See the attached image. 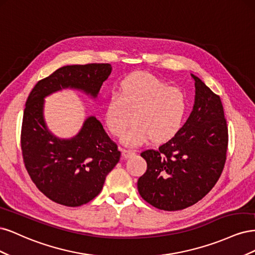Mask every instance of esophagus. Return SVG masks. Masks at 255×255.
I'll return each instance as SVG.
<instances>
[{
	"instance_id": "esophagus-1",
	"label": "esophagus",
	"mask_w": 255,
	"mask_h": 255,
	"mask_svg": "<svg viewBox=\"0 0 255 255\" xmlns=\"http://www.w3.org/2000/svg\"><path fill=\"white\" fill-rule=\"evenodd\" d=\"M133 155H135V151H132V150H127V149H122V156L125 157V158L132 157Z\"/></svg>"
}]
</instances>
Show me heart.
Instances as JSON below:
<instances>
[{
    "label": "heart",
    "mask_w": 255,
    "mask_h": 255,
    "mask_svg": "<svg viewBox=\"0 0 255 255\" xmlns=\"http://www.w3.org/2000/svg\"><path fill=\"white\" fill-rule=\"evenodd\" d=\"M188 109L184 92L148 72H133L123 78L118 94L105 103V125L114 136H121L130 120L134 125L122 142L137 146L151 139L165 143L180 132Z\"/></svg>",
    "instance_id": "1"
}]
</instances>
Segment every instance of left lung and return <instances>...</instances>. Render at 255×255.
Segmentation results:
<instances>
[{
	"instance_id": "obj_1",
	"label": "left lung",
	"mask_w": 255,
	"mask_h": 255,
	"mask_svg": "<svg viewBox=\"0 0 255 255\" xmlns=\"http://www.w3.org/2000/svg\"><path fill=\"white\" fill-rule=\"evenodd\" d=\"M194 109L180 132L141 157L146 171L137 188L144 201L164 211H180L205 197L217 183L227 159L228 127L220 97L198 76Z\"/></svg>"
}]
</instances>
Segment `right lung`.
<instances>
[{"label":"right lung","mask_w":255,"mask_h":255,"mask_svg":"<svg viewBox=\"0 0 255 255\" xmlns=\"http://www.w3.org/2000/svg\"><path fill=\"white\" fill-rule=\"evenodd\" d=\"M111 72L110 64L61 67L38 82L26 100L21 129L23 160L37 188L58 204L75 207L96 198L121 153L94 116L70 139L53 135L43 117L44 98L71 88L96 99Z\"/></svg>","instance_id":"right-lung-1"}]
</instances>
